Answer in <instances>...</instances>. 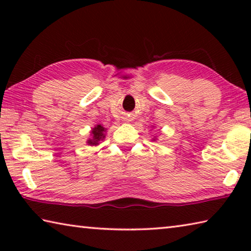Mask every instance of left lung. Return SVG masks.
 <instances>
[{
    "instance_id": "8db88e82",
    "label": "left lung",
    "mask_w": 251,
    "mask_h": 251,
    "mask_svg": "<svg viewBox=\"0 0 251 251\" xmlns=\"http://www.w3.org/2000/svg\"><path fill=\"white\" fill-rule=\"evenodd\" d=\"M151 141H154V142H156V141H157V137H156V136H155V137H152Z\"/></svg>"
}]
</instances>
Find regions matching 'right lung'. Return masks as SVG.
Listing matches in <instances>:
<instances>
[{"mask_svg": "<svg viewBox=\"0 0 251 251\" xmlns=\"http://www.w3.org/2000/svg\"><path fill=\"white\" fill-rule=\"evenodd\" d=\"M106 130L107 128H105L103 125L97 124L94 126L91 130V137L87 139L86 144L90 146H99L100 142H103L105 137H106Z\"/></svg>", "mask_w": 251, "mask_h": 251, "instance_id": "obj_1", "label": "right lung"}]
</instances>
